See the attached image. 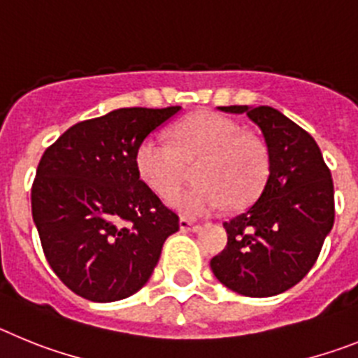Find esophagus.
Returning <instances> with one entry per match:
<instances>
[{
  "label": "esophagus",
  "mask_w": 358,
  "mask_h": 358,
  "mask_svg": "<svg viewBox=\"0 0 358 358\" xmlns=\"http://www.w3.org/2000/svg\"><path fill=\"white\" fill-rule=\"evenodd\" d=\"M179 227H181L182 233H188V231H197L201 226L197 222H194V220H189V218H181L179 220Z\"/></svg>",
  "instance_id": "34e87169"
}]
</instances>
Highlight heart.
<instances>
[{"label":"heart","instance_id":"b5f03b06","mask_svg":"<svg viewBox=\"0 0 358 358\" xmlns=\"http://www.w3.org/2000/svg\"><path fill=\"white\" fill-rule=\"evenodd\" d=\"M173 147L156 134L136 148V170L141 181L161 199L182 184L184 163L199 162V185L170 198V206L188 218L218 211L229 202L243 206L260 194L268 176L267 148L258 138L218 113H197L172 131Z\"/></svg>","mask_w":358,"mask_h":358}]
</instances>
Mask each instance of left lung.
Segmentation results:
<instances>
[{
  "label": "left lung",
  "mask_w": 358,
  "mask_h": 358,
  "mask_svg": "<svg viewBox=\"0 0 358 358\" xmlns=\"http://www.w3.org/2000/svg\"><path fill=\"white\" fill-rule=\"evenodd\" d=\"M260 127L268 177L260 199L224 222L227 245L210 262L220 283L242 296L285 292L314 267L335 218L334 181L305 129L268 106L218 107Z\"/></svg>",
  "instance_id": "8db88e82"
}]
</instances>
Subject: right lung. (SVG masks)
<instances>
[{"instance_id":"1","label":"right lung","mask_w":358,"mask_h":358,"mask_svg":"<svg viewBox=\"0 0 358 358\" xmlns=\"http://www.w3.org/2000/svg\"><path fill=\"white\" fill-rule=\"evenodd\" d=\"M179 106L125 107L75 123L44 150L31 215L57 278L90 301L125 299L159 262L179 215L136 170V148Z\"/></svg>"}]
</instances>
